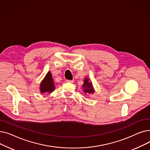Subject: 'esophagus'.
<instances>
[{
	"label": "esophagus",
	"mask_w": 150,
	"mask_h": 150,
	"mask_svg": "<svg viewBox=\"0 0 150 150\" xmlns=\"http://www.w3.org/2000/svg\"><path fill=\"white\" fill-rule=\"evenodd\" d=\"M66 81H67V83H74V81H73V80H66Z\"/></svg>",
	"instance_id": "esophagus-1"
}]
</instances>
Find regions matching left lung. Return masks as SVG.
<instances>
[{
	"label": "left lung",
	"instance_id": "8db88e82",
	"mask_svg": "<svg viewBox=\"0 0 150 150\" xmlns=\"http://www.w3.org/2000/svg\"><path fill=\"white\" fill-rule=\"evenodd\" d=\"M82 86H83V90L85 93V95L93 94L94 92H95V89L93 88L92 81L88 77L85 78L84 79V83Z\"/></svg>",
	"mask_w": 150,
	"mask_h": 150
}]
</instances>
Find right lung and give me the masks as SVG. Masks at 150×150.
Masks as SVG:
<instances>
[{
	"label": "right lung",
	"instance_id": "1",
	"mask_svg": "<svg viewBox=\"0 0 150 150\" xmlns=\"http://www.w3.org/2000/svg\"><path fill=\"white\" fill-rule=\"evenodd\" d=\"M55 89V85L52 78V75L50 71L47 72L44 79L40 83L39 86V90L41 93H44L45 92L52 93Z\"/></svg>",
	"mask_w": 150,
	"mask_h": 150
}]
</instances>
